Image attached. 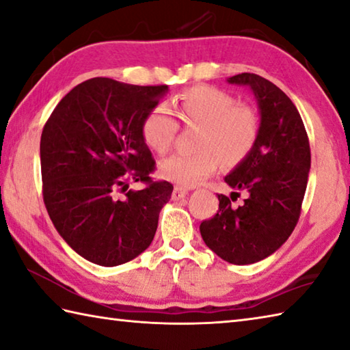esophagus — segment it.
<instances>
[{"instance_id": "1", "label": "esophagus", "mask_w": 350, "mask_h": 350, "mask_svg": "<svg viewBox=\"0 0 350 350\" xmlns=\"http://www.w3.org/2000/svg\"><path fill=\"white\" fill-rule=\"evenodd\" d=\"M187 195V190L186 189H181V187H175L174 192H172V200L174 201H180L183 200L184 196Z\"/></svg>"}]
</instances>
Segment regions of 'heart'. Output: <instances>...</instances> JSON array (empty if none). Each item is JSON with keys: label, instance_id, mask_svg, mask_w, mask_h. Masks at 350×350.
Here are the masks:
<instances>
[{"label": "heart", "instance_id": "obj_1", "mask_svg": "<svg viewBox=\"0 0 350 350\" xmlns=\"http://www.w3.org/2000/svg\"><path fill=\"white\" fill-rule=\"evenodd\" d=\"M174 113L189 126H201L192 155L176 154L160 164L164 180L178 187H193L216 172L219 158L234 166L252 154L260 135V120L256 111L224 91L213 87H195L183 93L174 103ZM178 123L166 107L149 111L142 123V137L157 154L172 148Z\"/></svg>", "mask_w": 350, "mask_h": 350}]
</instances>
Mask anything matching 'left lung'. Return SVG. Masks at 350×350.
<instances>
[{
  "label": "left lung",
  "mask_w": 350,
  "mask_h": 350,
  "mask_svg": "<svg viewBox=\"0 0 350 350\" xmlns=\"http://www.w3.org/2000/svg\"><path fill=\"white\" fill-rule=\"evenodd\" d=\"M253 91L260 113L254 149L224 180L236 192L217 195L219 210L202 221L206 245L221 259L248 265L271 256L291 236L300 217L311 167L308 134L295 105L273 82L253 72L228 77ZM237 189L249 193L237 209Z\"/></svg>",
  "instance_id": "left-lung-1"
}]
</instances>
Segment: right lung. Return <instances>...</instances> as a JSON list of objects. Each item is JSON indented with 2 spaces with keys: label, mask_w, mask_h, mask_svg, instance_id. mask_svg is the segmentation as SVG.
<instances>
[{
  "label": "right lung",
  "mask_w": 350,
  "mask_h": 350,
  "mask_svg": "<svg viewBox=\"0 0 350 350\" xmlns=\"http://www.w3.org/2000/svg\"><path fill=\"white\" fill-rule=\"evenodd\" d=\"M166 93L167 85L90 79L57 103L42 129V196L50 219L79 256L97 265L117 267L142 254L172 195V184L150 180L155 160L142 137L144 117ZM129 179L147 187L128 191Z\"/></svg>",
  "instance_id": "add662e5"
}]
</instances>
